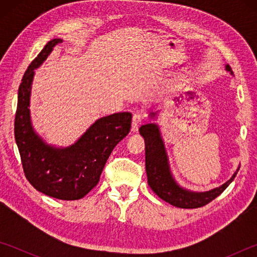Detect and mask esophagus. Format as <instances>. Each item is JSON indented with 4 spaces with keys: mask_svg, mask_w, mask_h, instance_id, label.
<instances>
[{
    "mask_svg": "<svg viewBox=\"0 0 257 257\" xmlns=\"http://www.w3.org/2000/svg\"><path fill=\"white\" fill-rule=\"evenodd\" d=\"M143 120H144V113H143V112L134 113V115H133V124H132V130H133V132H137L138 128L141 127V124L143 123Z\"/></svg>",
    "mask_w": 257,
    "mask_h": 257,
    "instance_id": "34e87169",
    "label": "esophagus"
}]
</instances>
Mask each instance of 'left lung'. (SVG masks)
Wrapping results in <instances>:
<instances>
[{
    "label": "left lung",
    "instance_id": "8db88e82",
    "mask_svg": "<svg viewBox=\"0 0 257 257\" xmlns=\"http://www.w3.org/2000/svg\"><path fill=\"white\" fill-rule=\"evenodd\" d=\"M227 70L231 71L229 66ZM141 135L145 139V165L147 182L152 190L163 201L180 208H197L206 205L231 184L237 172L222 186L205 193H191L178 186L169 170L168 159L165 154L162 139L155 124H145L139 128Z\"/></svg>",
    "mask_w": 257,
    "mask_h": 257
}]
</instances>
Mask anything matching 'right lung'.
<instances>
[{
  "label": "right lung",
  "instance_id": "right-lung-1",
  "mask_svg": "<svg viewBox=\"0 0 257 257\" xmlns=\"http://www.w3.org/2000/svg\"><path fill=\"white\" fill-rule=\"evenodd\" d=\"M59 38L50 41L33 60L21 80L15 118V137L24 173L35 189L47 196L76 201L98 184L106 161L115 145L132 128V113H114L97 120L75 145L53 149L34 133L29 116V95L34 69L41 66Z\"/></svg>",
  "mask_w": 257,
  "mask_h": 257
}]
</instances>
